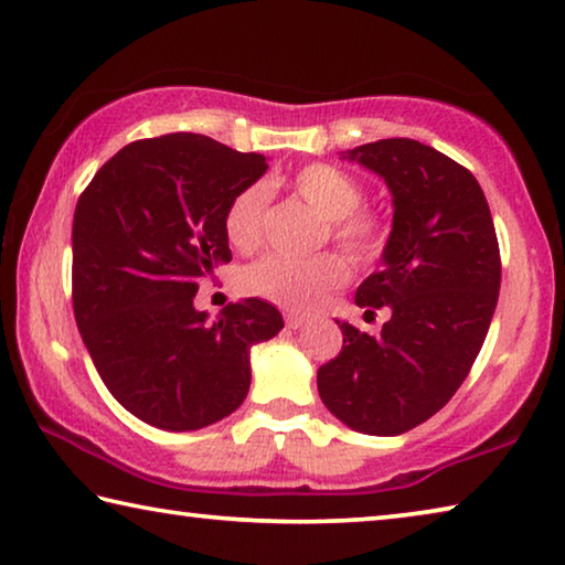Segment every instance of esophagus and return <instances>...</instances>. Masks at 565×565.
I'll list each match as a JSON object with an SVG mask.
<instances>
[{
	"label": "esophagus",
	"instance_id": "1",
	"mask_svg": "<svg viewBox=\"0 0 565 565\" xmlns=\"http://www.w3.org/2000/svg\"><path fill=\"white\" fill-rule=\"evenodd\" d=\"M303 323H306L303 313H294V311L286 313V327H289V329H301Z\"/></svg>",
	"mask_w": 565,
	"mask_h": 565
}]
</instances>
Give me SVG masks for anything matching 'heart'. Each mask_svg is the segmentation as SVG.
<instances>
[{
	"mask_svg": "<svg viewBox=\"0 0 565 565\" xmlns=\"http://www.w3.org/2000/svg\"><path fill=\"white\" fill-rule=\"evenodd\" d=\"M294 194L313 212L329 218V232L353 254H366L379 244L381 224L374 214L361 212V184L347 171L331 164L303 167L291 179ZM266 206V189L262 184L246 186L232 199L224 216L228 244L238 252H252L262 242V222ZM347 279V264L337 254L284 256L269 254L244 271L246 291L266 301L303 309L319 296Z\"/></svg>",
	"mask_w": 565,
	"mask_h": 565,
	"instance_id": "1",
	"label": "heart"
}]
</instances>
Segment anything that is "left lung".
<instances>
[{
    "label": "left lung",
    "mask_w": 565,
    "mask_h": 565,
    "mask_svg": "<svg viewBox=\"0 0 565 565\" xmlns=\"http://www.w3.org/2000/svg\"><path fill=\"white\" fill-rule=\"evenodd\" d=\"M386 181L394 222L381 266L356 289L366 313L384 309L379 337L339 321L343 347L317 374L341 424L398 436L441 411L489 333L501 254L483 189L471 171L414 139L341 151Z\"/></svg>",
    "instance_id": "left-lung-1"
}]
</instances>
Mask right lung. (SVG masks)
<instances>
[{
	"label": "right lung",
	"instance_id": "obj_1",
	"mask_svg": "<svg viewBox=\"0 0 565 565\" xmlns=\"http://www.w3.org/2000/svg\"><path fill=\"white\" fill-rule=\"evenodd\" d=\"M269 169L202 134L117 151L84 189L72 224V299L82 341L119 404L164 431H199L244 404L252 347L284 329L262 299L214 321L202 279L232 262L224 216Z\"/></svg>",
	"mask_w": 565,
	"mask_h": 565
}]
</instances>
